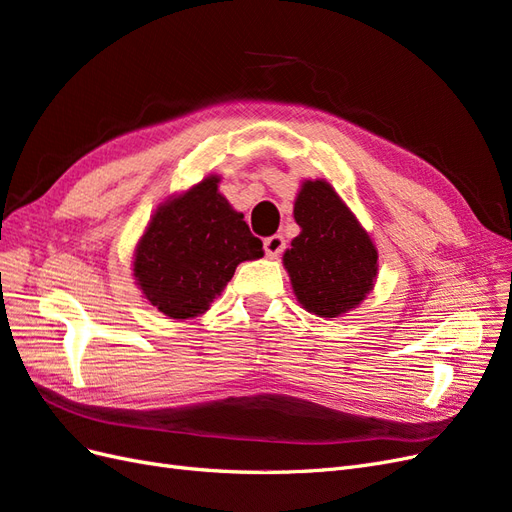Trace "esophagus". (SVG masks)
<instances>
[{"instance_id":"1","label":"esophagus","mask_w":512,"mask_h":512,"mask_svg":"<svg viewBox=\"0 0 512 512\" xmlns=\"http://www.w3.org/2000/svg\"><path fill=\"white\" fill-rule=\"evenodd\" d=\"M284 247H286V241L282 235H273V237L265 239V252L269 258L280 256L284 252Z\"/></svg>"}]
</instances>
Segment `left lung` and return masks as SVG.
<instances>
[{
    "mask_svg": "<svg viewBox=\"0 0 512 512\" xmlns=\"http://www.w3.org/2000/svg\"><path fill=\"white\" fill-rule=\"evenodd\" d=\"M294 222L301 232L284 254V267L297 301L320 318L348 314L374 290V241L324 179L303 181L294 200Z\"/></svg>",
    "mask_w": 512,
    "mask_h": 512,
    "instance_id": "8db88e82",
    "label": "left lung"
}]
</instances>
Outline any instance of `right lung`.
Masks as SVG:
<instances>
[{
  "label": "right lung",
  "mask_w": 512,
  "mask_h": 512,
  "mask_svg": "<svg viewBox=\"0 0 512 512\" xmlns=\"http://www.w3.org/2000/svg\"><path fill=\"white\" fill-rule=\"evenodd\" d=\"M209 175L162 203L134 250V277L143 297L168 318L205 314L243 260L262 254V241L218 192Z\"/></svg>",
  "instance_id": "right-lung-1"
}]
</instances>
